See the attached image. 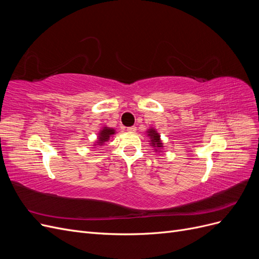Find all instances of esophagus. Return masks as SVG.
Here are the masks:
<instances>
[{
    "instance_id": "esophagus-1",
    "label": "esophagus",
    "mask_w": 259,
    "mask_h": 259,
    "mask_svg": "<svg viewBox=\"0 0 259 259\" xmlns=\"http://www.w3.org/2000/svg\"><path fill=\"white\" fill-rule=\"evenodd\" d=\"M136 126H130V127H127V132H130V133H134V132H136Z\"/></svg>"
}]
</instances>
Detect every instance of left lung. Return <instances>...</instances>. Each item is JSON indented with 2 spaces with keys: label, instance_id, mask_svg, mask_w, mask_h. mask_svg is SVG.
I'll return each mask as SVG.
<instances>
[{
  "label": "left lung",
  "instance_id": "8db88e82",
  "mask_svg": "<svg viewBox=\"0 0 259 259\" xmlns=\"http://www.w3.org/2000/svg\"><path fill=\"white\" fill-rule=\"evenodd\" d=\"M149 133V136L151 137V143H152V145L155 147H162V143H161V140H160V136L158 135V133H156L154 130H150L148 132Z\"/></svg>",
  "mask_w": 259,
  "mask_h": 259
}]
</instances>
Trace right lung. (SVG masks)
Returning <instances> with one entry per match:
<instances>
[{
  "instance_id": "obj_1",
  "label": "right lung",
  "mask_w": 259,
  "mask_h": 259,
  "mask_svg": "<svg viewBox=\"0 0 259 259\" xmlns=\"http://www.w3.org/2000/svg\"><path fill=\"white\" fill-rule=\"evenodd\" d=\"M112 134H114L113 130L105 127L103 131L100 132V134H99V140H100L99 144H104L105 142H107L109 137H110V135H112Z\"/></svg>"
}]
</instances>
